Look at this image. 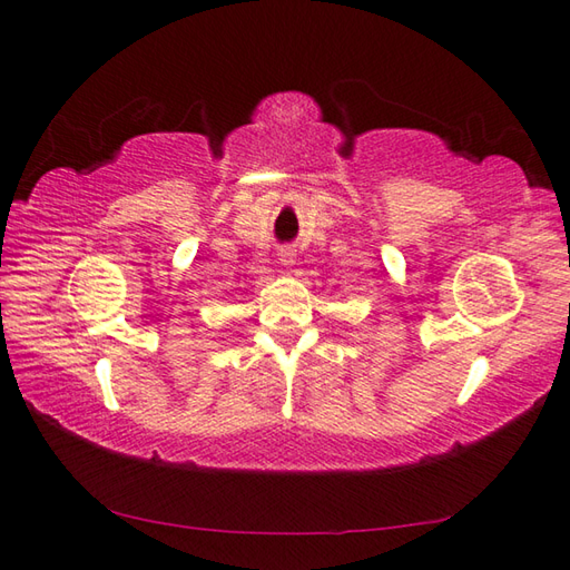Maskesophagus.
Listing matches in <instances>:
<instances>
[{
	"instance_id": "34e87169",
	"label": "esophagus",
	"mask_w": 570,
	"mask_h": 570,
	"mask_svg": "<svg viewBox=\"0 0 570 570\" xmlns=\"http://www.w3.org/2000/svg\"><path fill=\"white\" fill-rule=\"evenodd\" d=\"M279 262L284 264V267H291V264L296 262V249L291 247V245H284V247H279Z\"/></svg>"
}]
</instances>
